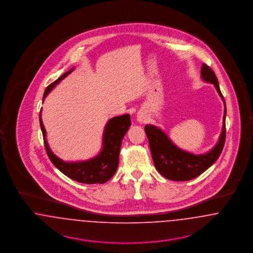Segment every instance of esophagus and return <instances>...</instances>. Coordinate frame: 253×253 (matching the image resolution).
<instances>
[{
    "label": "esophagus",
    "instance_id": "esophagus-1",
    "mask_svg": "<svg viewBox=\"0 0 253 253\" xmlns=\"http://www.w3.org/2000/svg\"><path fill=\"white\" fill-rule=\"evenodd\" d=\"M137 119V121L139 122V123H141V124H144L147 122V116L145 115L144 113H142V112H139L138 114H137V117H136Z\"/></svg>",
    "mask_w": 253,
    "mask_h": 253
}]
</instances>
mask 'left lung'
Here are the masks:
<instances>
[{"label": "left lung", "instance_id": "1", "mask_svg": "<svg viewBox=\"0 0 253 253\" xmlns=\"http://www.w3.org/2000/svg\"><path fill=\"white\" fill-rule=\"evenodd\" d=\"M201 79L208 84L214 85L225 106L222 132L220 133L218 142L211 150L205 154L194 155L182 150L174 144L168 134L160 128L152 124H147L145 126V132L149 139L155 166L162 176L169 180H192L199 176L206 169L214 164L224 148L226 138V102L220 91L215 74L206 64H203L201 67Z\"/></svg>", "mask_w": 253, "mask_h": 253}]
</instances>
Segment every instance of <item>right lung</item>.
Wrapping results in <instances>:
<instances>
[{"instance_id": "obj_1", "label": "right lung", "mask_w": 253, "mask_h": 253, "mask_svg": "<svg viewBox=\"0 0 253 253\" xmlns=\"http://www.w3.org/2000/svg\"><path fill=\"white\" fill-rule=\"evenodd\" d=\"M73 70L74 67L47 86L42 100H44L49 93ZM40 125L47 156L56 168L59 169L67 177L77 182L84 184H103L110 180L118 169L121 142L125 133L131 126V119L129 114L110 119L105 125L102 134L101 150L96 157L83 161L69 162L60 159L51 151L46 139V131L42 121V111L40 113Z\"/></svg>"}]
</instances>
